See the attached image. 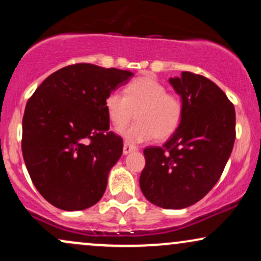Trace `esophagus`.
<instances>
[{"label": "esophagus", "mask_w": 261, "mask_h": 261, "mask_svg": "<svg viewBox=\"0 0 261 261\" xmlns=\"http://www.w3.org/2000/svg\"><path fill=\"white\" fill-rule=\"evenodd\" d=\"M135 151H137L136 146L131 145V143H128V142L124 143V149H122L124 154H128V153H131V152H135Z\"/></svg>", "instance_id": "1"}]
</instances>
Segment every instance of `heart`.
<instances>
[{"instance_id": "1", "label": "heart", "mask_w": 261, "mask_h": 261, "mask_svg": "<svg viewBox=\"0 0 261 261\" xmlns=\"http://www.w3.org/2000/svg\"><path fill=\"white\" fill-rule=\"evenodd\" d=\"M109 120L116 128L127 125L136 114L137 121L122 128V136L130 142L167 140L173 136L182 118V103L166 86L152 76L134 80L126 87V94L113 91L106 98Z\"/></svg>"}]
</instances>
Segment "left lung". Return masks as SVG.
<instances>
[{
	"label": "left lung",
	"instance_id": "left-lung-1",
	"mask_svg": "<svg viewBox=\"0 0 261 261\" xmlns=\"http://www.w3.org/2000/svg\"><path fill=\"white\" fill-rule=\"evenodd\" d=\"M169 83L181 97V122L162 147L143 149L140 187L149 202L176 210L201 200L220 179L234 145L236 110L201 74L182 72Z\"/></svg>",
	"mask_w": 261,
	"mask_h": 261
}]
</instances>
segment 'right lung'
<instances>
[{
	"label": "right lung",
	"instance_id": "add662e5",
	"mask_svg": "<svg viewBox=\"0 0 261 261\" xmlns=\"http://www.w3.org/2000/svg\"><path fill=\"white\" fill-rule=\"evenodd\" d=\"M130 71L92 64L66 66L29 98L22 152L33 184L65 211L95 205L108 174L122 154V139L109 130L106 98L126 85Z\"/></svg>",
	"mask_w": 261,
	"mask_h": 261
}]
</instances>
